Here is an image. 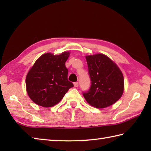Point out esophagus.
<instances>
[{
    "label": "esophagus",
    "mask_w": 151,
    "mask_h": 151,
    "mask_svg": "<svg viewBox=\"0 0 151 151\" xmlns=\"http://www.w3.org/2000/svg\"><path fill=\"white\" fill-rule=\"evenodd\" d=\"M74 86H75V87H77L78 86V82H75V83H74Z\"/></svg>",
    "instance_id": "34e87169"
}]
</instances>
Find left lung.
<instances>
[{"instance_id": "8db88e82", "label": "left lung", "mask_w": 151, "mask_h": 151, "mask_svg": "<svg viewBox=\"0 0 151 151\" xmlns=\"http://www.w3.org/2000/svg\"><path fill=\"white\" fill-rule=\"evenodd\" d=\"M91 85L83 96L91 106L103 109L112 105L124 91V77L115 63L103 54L86 56Z\"/></svg>"}]
</instances>
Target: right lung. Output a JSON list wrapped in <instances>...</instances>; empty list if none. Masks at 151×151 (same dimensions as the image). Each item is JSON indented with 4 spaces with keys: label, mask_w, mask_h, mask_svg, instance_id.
Masks as SVG:
<instances>
[{
    "label": "right lung",
    "mask_w": 151,
    "mask_h": 151,
    "mask_svg": "<svg viewBox=\"0 0 151 151\" xmlns=\"http://www.w3.org/2000/svg\"><path fill=\"white\" fill-rule=\"evenodd\" d=\"M69 52L59 55L45 53L28 73L26 87L30 99L38 105L51 107L59 103L73 84L68 81L65 66Z\"/></svg>",
    "instance_id": "add662e5"
}]
</instances>
